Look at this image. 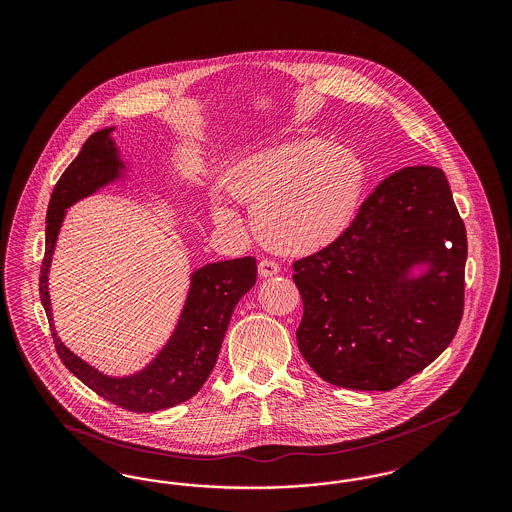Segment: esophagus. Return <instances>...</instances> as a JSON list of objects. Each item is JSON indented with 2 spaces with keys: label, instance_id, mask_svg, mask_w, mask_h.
<instances>
[{
  "label": "esophagus",
  "instance_id": "1",
  "mask_svg": "<svg viewBox=\"0 0 512 512\" xmlns=\"http://www.w3.org/2000/svg\"><path fill=\"white\" fill-rule=\"evenodd\" d=\"M280 272V267L274 263V261H268V259H263L261 263H259V276L261 278H268V276H276Z\"/></svg>",
  "mask_w": 512,
  "mask_h": 512
}]
</instances>
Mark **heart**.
<instances>
[{
    "label": "heart",
    "mask_w": 512,
    "mask_h": 512,
    "mask_svg": "<svg viewBox=\"0 0 512 512\" xmlns=\"http://www.w3.org/2000/svg\"><path fill=\"white\" fill-rule=\"evenodd\" d=\"M366 182L363 155L322 138L263 147L226 174V190L249 209L257 238L288 255L336 244L359 213ZM211 217L220 228L240 224L219 197L211 203Z\"/></svg>",
    "instance_id": "heart-1"
}]
</instances>
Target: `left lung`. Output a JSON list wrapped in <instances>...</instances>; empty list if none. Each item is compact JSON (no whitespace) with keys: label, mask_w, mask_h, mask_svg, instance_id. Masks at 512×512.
<instances>
[{"label":"left lung","mask_w":512,"mask_h":512,"mask_svg":"<svg viewBox=\"0 0 512 512\" xmlns=\"http://www.w3.org/2000/svg\"><path fill=\"white\" fill-rule=\"evenodd\" d=\"M466 251L443 171L393 172L336 244L293 263L303 359L338 388H397L455 338Z\"/></svg>","instance_id":"1"}]
</instances>
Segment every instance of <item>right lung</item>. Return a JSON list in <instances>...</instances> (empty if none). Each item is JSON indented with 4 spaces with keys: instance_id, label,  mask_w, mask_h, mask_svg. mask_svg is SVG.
<instances>
[{
    "instance_id": "1",
    "label": "right lung",
    "mask_w": 512,
    "mask_h": 512,
    "mask_svg": "<svg viewBox=\"0 0 512 512\" xmlns=\"http://www.w3.org/2000/svg\"><path fill=\"white\" fill-rule=\"evenodd\" d=\"M117 126L92 134L53 188L46 217V255L40 276V299L48 315L59 359L99 397L132 413L171 409L194 397L209 378L238 301L255 286L257 261L242 257L209 263L190 274V288L171 338L147 365L130 374H107L73 353L55 330L49 268L67 211L74 203L107 186L128 180L132 165L113 138Z\"/></svg>"
}]
</instances>
